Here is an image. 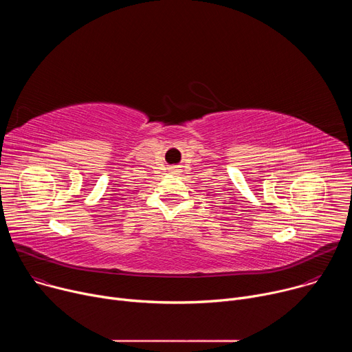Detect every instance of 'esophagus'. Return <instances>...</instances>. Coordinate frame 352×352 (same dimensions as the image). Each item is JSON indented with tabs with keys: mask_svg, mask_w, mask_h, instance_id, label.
<instances>
[{
	"mask_svg": "<svg viewBox=\"0 0 352 352\" xmlns=\"http://www.w3.org/2000/svg\"><path fill=\"white\" fill-rule=\"evenodd\" d=\"M170 170H171V173H174V174L179 173V167H178V166H174V167H171Z\"/></svg>",
	"mask_w": 352,
	"mask_h": 352,
	"instance_id": "1",
	"label": "esophagus"
}]
</instances>
